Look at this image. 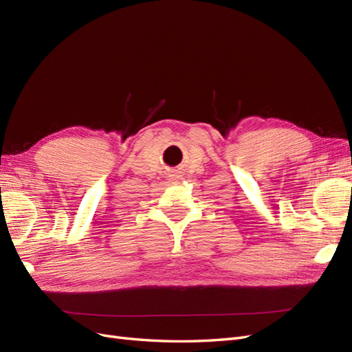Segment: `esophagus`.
Segmentation results:
<instances>
[{"label":"esophagus","instance_id":"obj_1","mask_svg":"<svg viewBox=\"0 0 352 352\" xmlns=\"http://www.w3.org/2000/svg\"><path fill=\"white\" fill-rule=\"evenodd\" d=\"M170 176H172V177H170V179H173V180H176V179H179V176H177V175H170Z\"/></svg>","mask_w":352,"mask_h":352}]
</instances>
